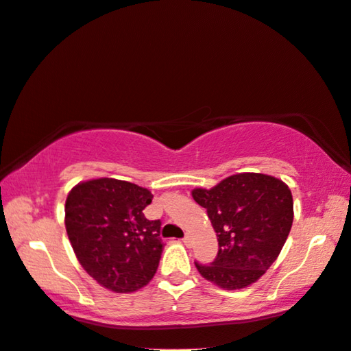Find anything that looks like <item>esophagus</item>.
Segmentation results:
<instances>
[{
    "mask_svg": "<svg viewBox=\"0 0 351 351\" xmlns=\"http://www.w3.org/2000/svg\"><path fill=\"white\" fill-rule=\"evenodd\" d=\"M182 243H184L186 245L191 244V237H189V234H184V238H182Z\"/></svg>",
    "mask_w": 351,
    "mask_h": 351,
    "instance_id": "1",
    "label": "esophagus"
}]
</instances>
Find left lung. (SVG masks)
I'll return each instance as SVG.
<instances>
[{
	"mask_svg": "<svg viewBox=\"0 0 351 351\" xmlns=\"http://www.w3.org/2000/svg\"><path fill=\"white\" fill-rule=\"evenodd\" d=\"M217 234L219 252L209 265L195 261L206 280L226 290L257 282L279 257L293 223L289 186L274 176L239 173L213 189H193Z\"/></svg>",
	"mask_w": 351,
	"mask_h": 351,
	"instance_id": "1",
	"label": "left lung"
}]
</instances>
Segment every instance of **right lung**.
Returning <instances> with one entry per match:
<instances>
[{
  "label": "right lung",
  "instance_id": "1",
  "mask_svg": "<svg viewBox=\"0 0 351 351\" xmlns=\"http://www.w3.org/2000/svg\"><path fill=\"white\" fill-rule=\"evenodd\" d=\"M153 193L132 182L99 178L77 184L66 200V232L83 269L117 293L142 289L162 255L160 221L143 209Z\"/></svg>",
  "mask_w": 351,
  "mask_h": 351
}]
</instances>
